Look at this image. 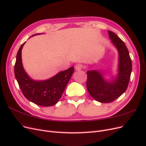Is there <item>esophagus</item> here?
I'll list each match as a JSON object with an SVG mask.
<instances>
[{
  "instance_id": "obj_1",
  "label": "esophagus",
  "mask_w": 146,
  "mask_h": 146,
  "mask_svg": "<svg viewBox=\"0 0 146 146\" xmlns=\"http://www.w3.org/2000/svg\"><path fill=\"white\" fill-rule=\"evenodd\" d=\"M75 68L77 70H80L83 68V65L80 63H78L75 66Z\"/></svg>"
}]
</instances>
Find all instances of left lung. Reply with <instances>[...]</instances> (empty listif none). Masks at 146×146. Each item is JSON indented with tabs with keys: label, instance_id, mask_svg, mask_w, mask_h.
<instances>
[{
	"label": "left lung",
	"instance_id": "1",
	"mask_svg": "<svg viewBox=\"0 0 146 146\" xmlns=\"http://www.w3.org/2000/svg\"><path fill=\"white\" fill-rule=\"evenodd\" d=\"M110 38L117 48L119 54V74L112 82H105L97 70L87 72L86 88L91 96L102 103H110L120 97L128 87L131 72V60L129 50L121 38L108 31Z\"/></svg>",
	"mask_w": 146,
	"mask_h": 146
}]
</instances>
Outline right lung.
I'll list each match as a JSON object with an SVG mask.
<instances>
[{
	"label": "right lung",
	"instance_id": "add662e5",
	"mask_svg": "<svg viewBox=\"0 0 146 146\" xmlns=\"http://www.w3.org/2000/svg\"><path fill=\"white\" fill-rule=\"evenodd\" d=\"M38 35V34H37ZM24 42L17 53L15 75L24 96L29 100L42 107L56 104L62 96L66 86L71 78L74 68L71 67L61 71L45 81H34L25 73L23 67L21 50Z\"/></svg>",
	"mask_w": 146,
	"mask_h": 146
}]
</instances>
